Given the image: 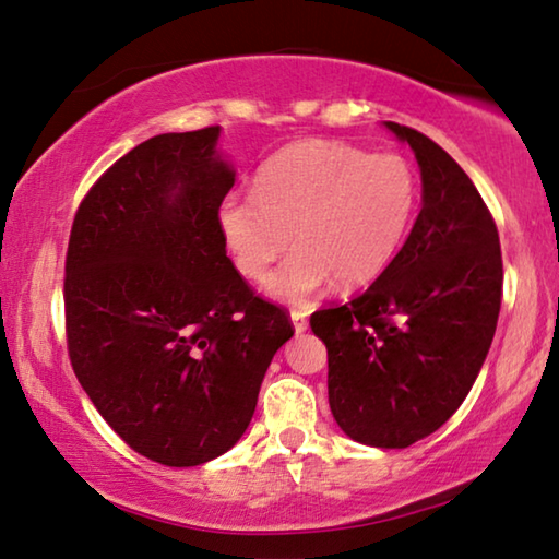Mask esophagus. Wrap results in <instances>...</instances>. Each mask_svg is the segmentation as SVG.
Masks as SVG:
<instances>
[{
  "label": "esophagus",
  "mask_w": 559,
  "mask_h": 559,
  "mask_svg": "<svg viewBox=\"0 0 559 559\" xmlns=\"http://www.w3.org/2000/svg\"><path fill=\"white\" fill-rule=\"evenodd\" d=\"M290 323H294V331H296L298 335L308 331V318H306L304 311H294V313H290Z\"/></svg>",
  "instance_id": "34e87169"
}]
</instances>
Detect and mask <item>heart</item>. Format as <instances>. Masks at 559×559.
<instances>
[{
    "label": "heart",
    "mask_w": 559,
    "mask_h": 559,
    "mask_svg": "<svg viewBox=\"0 0 559 559\" xmlns=\"http://www.w3.org/2000/svg\"><path fill=\"white\" fill-rule=\"evenodd\" d=\"M418 206V176L401 154H368L333 139L296 141L259 168L255 191L234 189L216 221L236 269L265 281V294L300 306L338 281H376L401 251Z\"/></svg>",
    "instance_id": "obj_1"
}]
</instances>
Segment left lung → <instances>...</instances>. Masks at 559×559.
Returning <instances> with one entry per match:
<instances>
[{"instance_id":"8db88e82","label":"left lung","mask_w":559,"mask_h":559,"mask_svg":"<svg viewBox=\"0 0 559 559\" xmlns=\"http://www.w3.org/2000/svg\"><path fill=\"white\" fill-rule=\"evenodd\" d=\"M413 148L423 206L393 263L338 308L311 316L328 350V403L350 440L407 448L436 432L471 393L500 316L495 221L436 141L383 121Z\"/></svg>"}]
</instances>
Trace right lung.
<instances>
[{
    "mask_svg": "<svg viewBox=\"0 0 559 559\" xmlns=\"http://www.w3.org/2000/svg\"><path fill=\"white\" fill-rule=\"evenodd\" d=\"M221 127L158 134L86 193L67 251V341L79 383L114 432L154 463L231 450L265 370L294 335L246 286L218 231L236 168Z\"/></svg>",
    "mask_w": 559,
    "mask_h": 559,
    "instance_id": "1",
    "label": "right lung"
}]
</instances>
